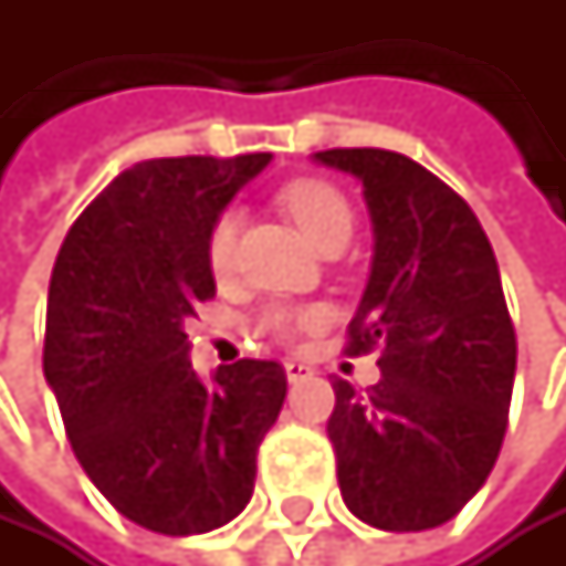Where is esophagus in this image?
<instances>
[{
    "label": "esophagus",
    "mask_w": 566,
    "mask_h": 566,
    "mask_svg": "<svg viewBox=\"0 0 566 566\" xmlns=\"http://www.w3.org/2000/svg\"><path fill=\"white\" fill-rule=\"evenodd\" d=\"M285 374H289L292 384H298V380H305V377L312 374V366L302 363V359H285Z\"/></svg>",
    "instance_id": "1"
}]
</instances>
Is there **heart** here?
<instances>
[{
    "label": "heart",
    "instance_id": "b5f03b06",
    "mask_svg": "<svg viewBox=\"0 0 566 566\" xmlns=\"http://www.w3.org/2000/svg\"><path fill=\"white\" fill-rule=\"evenodd\" d=\"M281 207L289 210V217L302 227V233L322 251L329 241H339V237L353 233V207L343 192L325 182V179H298L281 189ZM233 248H237V213H220L210 227L207 237V261L213 274H227L233 268ZM318 312L315 308H274L268 312V329L289 336L298 325L315 322Z\"/></svg>",
    "mask_w": 566,
    "mask_h": 566
}]
</instances>
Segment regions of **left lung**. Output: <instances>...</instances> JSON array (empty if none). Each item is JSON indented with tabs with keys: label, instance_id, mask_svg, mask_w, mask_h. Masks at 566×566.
Returning <instances> with one entry per match:
<instances>
[{
	"label": "left lung",
	"instance_id": "obj_1",
	"mask_svg": "<svg viewBox=\"0 0 566 566\" xmlns=\"http://www.w3.org/2000/svg\"><path fill=\"white\" fill-rule=\"evenodd\" d=\"M315 163L363 182L374 268L346 353L380 346V384L336 380L325 424L343 503L377 530H431L489 479L516 377V329L472 207L415 159L329 148Z\"/></svg>",
	"mask_w": 566,
	"mask_h": 566
}]
</instances>
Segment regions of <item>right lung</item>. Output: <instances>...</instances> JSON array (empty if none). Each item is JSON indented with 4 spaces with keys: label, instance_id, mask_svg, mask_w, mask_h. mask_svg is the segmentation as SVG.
I'll return each mask as SVG.
<instances>
[{
    "label": "right lung",
    "instance_id": "1",
    "mask_svg": "<svg viewBox=\"0 0 566 566\" xmlns=\"http://www.w3.org/2000/svg\"><path fill=\"white\" fill-rule=\"evenodd\" d=\"M268 163L271 151L138 163L74 220L53 264L46 384L87 479L151 533H210L241 513L285 403L274 359H237L203 384L182 329L217 295L213 220Z\"/></svg>",
    "mask_w": 566,
    "mask_h": 566
}]
</instances>
